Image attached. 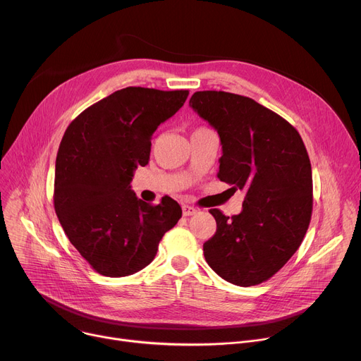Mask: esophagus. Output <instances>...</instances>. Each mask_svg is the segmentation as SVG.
Segmentation results:
<instances>
[{"label":"esophagus","instance_id":"34e87169","mask_svg":"<svg viewBox=\"0 0 361 361\" xmlns=\"http://www.w3.org/2000/svg\"><path fill=\"white\" fill-rule=\"evenodd\" d=\"M181 209H183V214H184V216H191V214H195V213L197 212L196 207L188 206V204H183Z\"/></svg>","mask_w":361,"mask_h":361}]
</instances>
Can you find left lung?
Masks as SVG:
<instances>
[{"label":"left lung","mask_w":361,"mask_h":361,"mask_svg":"<svg viewBox=\"0 0 361 361\" xmlns=\"http://www.w3.org/2000/svg\"><path fill=\"white\" fill-rule=\"evenodd\" d=\"M190 106L218 130V178L245 190L243 212L210 209L214 235L203 244L212 270L236 286L273 277L300 247L312 216V168L299 132L244 95L197 91Z\"/></svg>","instance_id":"left-lung-1"}]
</instances>
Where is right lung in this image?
<instances>
[{
  "label": "right lung",
  "instance_id": "right-lung-1",
  "mask_svg": "<svg viewBox=\"0 0 361 361\" xmlns=\"http://www.w3.org/2000/svg\"><path fill=\"white\" fill-rule=\"evenodd\" d=\"M187 95L188 90L126 87L85 109L65 130L56 155L55 212L71 244L102 276L123 277L147 267L181 218L174 199L145 203L130 181L149 161L152 133Z\"/></svg>",
  "mask_w": 361,
  "mask_h": 361
}]
</instances>
